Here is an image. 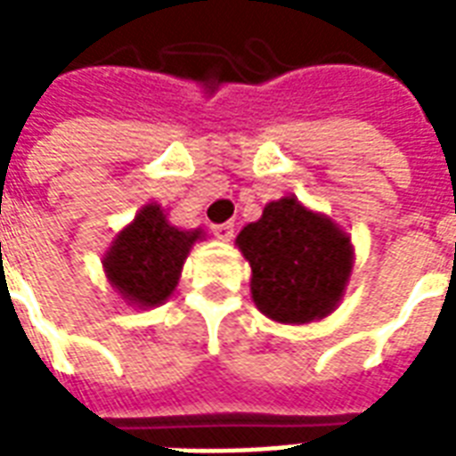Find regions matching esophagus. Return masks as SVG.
<instances>
[{"mask_svg":"<svg viewBox=\"0 0 456 456\" xmlns=\"http://www.w3.org/2000/svg\"><path fill=\"white\" fill-rule=\"evenodd\" d=\"M212 232H215V237H217L219 241H229V239L234 237V224H232V222L215 224V227H212Z\"/></svg>","mask_w":456,"mask_h":456,"instance_id":"esophagus-1","label":"esophagus"}]
</instances>
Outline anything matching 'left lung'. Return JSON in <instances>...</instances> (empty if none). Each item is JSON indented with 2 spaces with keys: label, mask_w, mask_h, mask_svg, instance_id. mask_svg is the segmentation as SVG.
Here are the masks:
<instances>
[{
  "label": "left lung",
  "mask_w": 456,
  "mask_h": 456,
  "mask_svg": "<svg viewBox=\"0 0 456 456\" xmlns=\"http://www.w3.org/2000/svg\"><path fill=\"white\" fill-rule=\"evenodd\" d=\"M237 247L251 266L254 305L268 320L307 325L342 303L354 268L352 237L296 195L271 200L239 232Z\"/></svg>",
  "instance_id": "left-lung-1"
}]
</instances>
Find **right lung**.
Listing matches in <instances>:
<instances>
[{
  "instance_id": "1",
  "label": "right lung",
  "mask_w": 456,
  "mask_h": 456,
  "mask_svg": "<svg viewBox=\"0 0 456 456\" xmlns=\"http://www.w3.org/2000/svg\"><path fill=\"white\" fill-rule=\"evenodd\" d=\"M202 239V229L175 227L159 202H149L104 251V276L126 305H163L178 286L190 248Z\"/></svg>"
}]
</instances>
